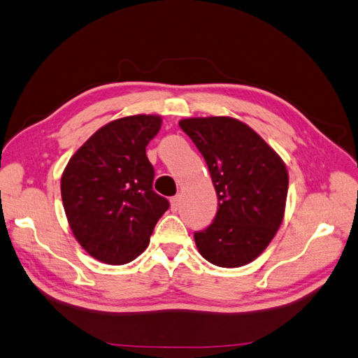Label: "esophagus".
<instances>
[{
    "label": "esophagus",
    "mask_w": 358,
    "mask_h": 358,
    "mask_svg": "<svg viewBox=\"0 0 358 358\" xmlns=\"http://www.w3.org/2000/svg\"><path fill=\"white\" fill-rule=\"evenodd\" d=\"M171 208H172V211H177V209L180 208V195H175V197L171 199Z\"/></svg>",
    "instance_id": "obj_1"
}]
</instances>
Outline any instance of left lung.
<instances>
[{
    "label": "left lung",
    "mask_w": 358,
    "mask_h": 358,
    "mask_svg": "<svg viewBox=\"0 0 358 358\" xmlns=\"http://www.w3.org/2000/svg\"><path fill=\"white\" fill-rule=\"evenodd\" d=\"M178 124L205 158L219 199L214 222L194 234L195 245L217 267L247 265L282 223L289 189L284 161L239 119L187 117Z\"/></svg>",
    "instance_id": "8db88e82"
}]
</instances>
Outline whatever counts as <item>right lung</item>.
Wrapping results in <instances>:
<instances>
[{
  "label": "right lung",
  "instance_id": "obj_1",
  "mask_svg": "<svg viewBox=\"0 0 358 358\" xmlns=\"http://www.w3.org/2000/svg\"><path fill=\"white\" fill-rule=\"evenodd\" d=\"M157 115L111 121L91 135L62 173V201L76 241L97 261L129 264L147 248L169 201L153 191L145 147Z\"/></svg>",
  "mask_w": 358,
  "mask_h": 358
}]
</instances>
